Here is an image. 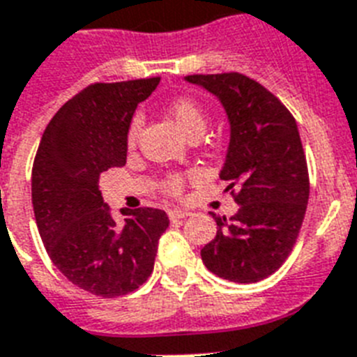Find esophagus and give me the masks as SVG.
<instances>
[{
	"label": "esophagus",
	"instance_id": "obj_1",
	"mask_svg": "<svg viewBox=\"0 0 357 357\" xmlns=\"http://www.w3.org/2000/svg\"><path fill=\"white\" fill-rule=\"evenodd\" d=\"M169 216L170 220H183L187 218V216H190V213H188V211H183V208H170Z\"/></svg>",
	"mask_w": 357,
	"mask_h": 357
}]
</instances>
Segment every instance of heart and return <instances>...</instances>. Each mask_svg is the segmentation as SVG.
Instances as JSON below:
<instances>
[{
  "label": "heart",
  "instance_id": "1",
  "mask_svg": "<svg viewBox=\"0 0 357 357\" xmlns=\"http://www.w3.org/2000/svg\"><path fill=\"white\" fill-rule=\"evenodd\" d=\"M169 113L172 121L176 123L181 132L185 135H192L196 132L204 133L205 126H207V117H205L204 109L199 108L198 104L190 100V98H176L174 102H170L169 106ZM141 130V117L135 115L132 119V123H130L128 128V143H135V139H137V133ZM170 190H178V179H172L169 183Z\"/></svg>",
  "mask_w": 357,
  "mask_h": 357
}]
</instances>
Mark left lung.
Here are the masks:
<instances>
[{"label":"left lung","instance_id":"8db88e82","mask_svg":"<svg viewBox=\"0 0 357 357\" xmlns=\"http://www.w3.org/2000/svg\"><path fill=\"white\" fill-rule=\"evenodd\" d=\"M185 82L218 98L229 123L220 179L236 188L238 213H211L216 236L204 249L205 268L222 279L251 284L282 266L308 205V169L291 113L268 89L240 73L188 75Z\"/></svg>","mask_w":357,"mask_h":357}]
</instances>
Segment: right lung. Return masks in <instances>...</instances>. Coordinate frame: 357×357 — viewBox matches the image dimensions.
I'll return each mask as SVG.
<instances>
[{
	"instance_id": "add662e5",
	"label": "right lung",
	"mask_w": 357,
	"mask_h": 357,
	"mask_svg": "<svg viewBox=\"0 0 357 357\" xmlns=\"http://www.w3.org/2000/svg\"><path fill=\"white\" fill-rule=\"evenodd\" d=\"M159 78L93 84L58 109L43 132L33 165V208L53 264L89 294L112 299L149 279L165 211H121L113 220L98 190L100 174L124 167L128 128L139 102Z\"/></svg>"
}]
</instances>
